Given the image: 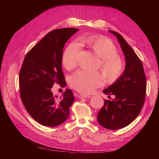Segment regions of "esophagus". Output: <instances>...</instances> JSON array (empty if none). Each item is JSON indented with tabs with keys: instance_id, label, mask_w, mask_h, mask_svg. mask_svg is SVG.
<instances>
[{
	"instance_id": "1",
	"label": "esophagus",
	"mask_w": 159,
	"mask_h": 159,
	"mask_svg": "<svg viewBox=\"0 0 159 159\" xmlns=\"http://www.w3.org/2000/svg\"><path fill=\"white\" fill-rule=\"evenodd\" d=\"M78 98H91V96L88 95H78Z\"/></svg>"
}]
</instances>
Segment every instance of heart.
<instances>
[{"mask_svg": "<svg viewBox=\"0 0 159 159\" xmlns=\"http://www.w3.org/2000/svg\"><path fill=\"white\" fill-rule=\"evenodd\" d=\"M81 42L94 52L99 59L98 68H100L107 81L114 82L121 76L124 70V63L117 54V48L109 38L91 35L83 38ZM80 51L77 42L70 44L63 52L61 64L67 70L74 68ZM104 78L99 72H89L78 70L70 78V85L72 88L83 93H89L94 89L104 83Z\"/></svg>", "mask_w": 159, "mask_h": 159, "instance_id": "obj_1", "label": "heart"}]
</instances>
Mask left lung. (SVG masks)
<instances>
[{
	"label": "left lung",
	"instance_id": "1",
	"mask_svg": "<svg viewBox=\"0 0 159 159\" xmlns=\"http://www.w3.org/2000/svg\"><path fill=\"white\" fill-rule=\"evenodd\" d=\"M109 31L117 38L126 66L123 74L103 91L105 94L115 95V98L104 100L98 121L104 128L115 130L127 126L140 113L145 100L147 81L142 62L132 48L119 33Z\"/></svg>",
	"mask_w": 159,
	"mask_h": 159
}]
</instances>
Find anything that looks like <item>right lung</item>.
Returning <instances> with one entry per match:
<instances>
[{
    "label": "right lung",
    "instance_id": "obj_1",
    "mask_svg": "<svg viewBox=\"0 0 159 159\" xmlns=\"http://www.w3.org/2000/svg\"><path fill=\"white\" fill-rule=\"evenodd\" d=\"M74 28L48 32L28 52L19 74L20 95L28 113L42 125L56 127L64 123L74 101L72 91L66 89L57 99L51 91L54 83L66 85L61 70L64 44L78 32Z\"/></svg>",
    "mask_w": 159,
    "mask_h": 159
}]
</instances>
